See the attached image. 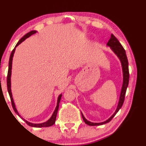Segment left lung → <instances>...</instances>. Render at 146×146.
<instances>
[{"label": "left lung", "instance_id": "1", "mask_svg": "<svg viewBox=\"0 0 146 146\" xmlns=\"http://www.w3.org/2000/svg\"><path fill=\"white\" fill-rule=\"evenodd\" d=\"M107 45L109 46L110 48H112V50L115 52V54L118 56V58H119V60H121V65H122V69H123V85H122L121 88V95H120L119 98V101L118 106H117V108L116 111L115 112V113L112 115L111 117L108 119V120H106V121L102 122V123H93V122H90L87 121L85 119V117H84V115L82 113V117L84 121L88 125H103L105 123H108L112 120V119L115 117V115H116L117 112L119 110L120 108H121L122 105H123V102L125 100V92H126L127 87L128 86V82H129V69H128V58H127L126 54H125V51L123 48L121 43L119 42V41L117 39V38L114 36L113 34H111L110 40H108Z\"/></svg>", "mask_w": 146, "mask_h": 146}]
</instances>
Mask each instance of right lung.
Returning a JSON list of instances; mask_svg holds the SVG:
<instances>
[{
  "mask_svg": "<svg viewBox=\"0 0 146 146\" xmlns=\"http://www.w3.org/2000/svg\"><path fill=\"white\" fill-rule=\"evenodd\" d=\"M36 31H29V33H27V34H25L23 38L20 40L18 42V43L16 44V46L14 49L12 50L11 51V55H10V58H9V68H8V73H7V90H8V93H9L10 99H11V106L13 107V109L15 111V113L16 114H18V115H19L18 114L17 110H16V107H15V104H14V100H13L12 98V95H11V64H12V59H13V56H14V53L15 51V49H16V47L18 46V44H20L23 41H24L26 38H27L28 37H29L30 36L33 34V33H36ZM62 98V95H60L59 97H58V104H57V106L56 108V109L54 110V113H53L52 116L47 121L44 122V123H30V122H28L26 120H25V121L26 122L27 124L29 125V126H32V127H36V128H41V127H48V126H51L55 123L56 120V116H57V113H58V108H59V104L60 102V100H61ZM20 116V115H19ZM23 119V118H22Z\"/></svg>",
  "mask_w": 146,
  "mask_h": 146,
  "instance_id": "1",
  "label": "right lung"
}]
</instances>
